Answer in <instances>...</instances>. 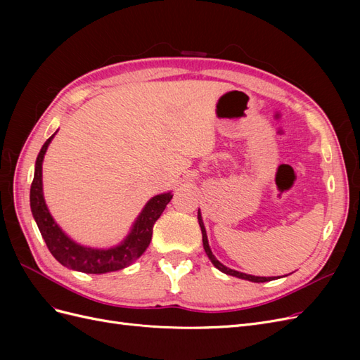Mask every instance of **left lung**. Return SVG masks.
<instances>
[{
    "mask_svg": "<svg viewBox=\"0 0 360 360\" xmlns=\"http://www.w3.org/2000/svg\"><path fill=\"white\" fill-rule=\"evenodd\" d=\"M198 224L201 226V233H202V245H204V250L207 257H209V259L213 263V266L216 269H219L222 274H226V275H231V276H236V278H240V279H246V281H250V282H267V281H274V278H266V276H254V275H246V274H242V271H237V270H233V269H228L226 266H224L221 261H217L216 257L213 255L212 249L209 246V240H207V233H205V228H204V224H202V217H201V212L198 210Z\"/></svg>",
    "mask_w": 360,
    "mask_h": 360,
    "instance_id": "1",
    "label": "left lung"
}]
</instances>
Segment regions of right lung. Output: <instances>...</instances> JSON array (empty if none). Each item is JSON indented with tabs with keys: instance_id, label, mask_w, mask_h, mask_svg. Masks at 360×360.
I'll return each instance as SVG.
<instances>
[{
	"instance_id": "add662e5",
	"label": "right lung",
	"mask_w": 360,
	"mask_h": 360,
	"mask_svg": "<svg viewBox=\"0 0 360 360\" xmlns=\"http://www.w3.org/2000/svg\"><path fill=\"white\" fill-rule=\"evenodd\" d=\"M57 134V132H56ZM53 134L45 144H43L40 153L36 159L34 179L31 183L30 191V205L32 217L39 226V231L45 240L51 254L58 263L72 270L82 271V274H108V271L122 270L134 263L136 258L144 254L148 248L153 236V225L165 210L167 204L171 201L172 193H160L151 198L143 212L136 217L132 230L127 234L124 240L108 249L86 248L73 242L72 238L64 233L51 216L45 198H43V184H41V163L46 155L48 146L51 144Z\"/></svg>"
}]
</instances>
